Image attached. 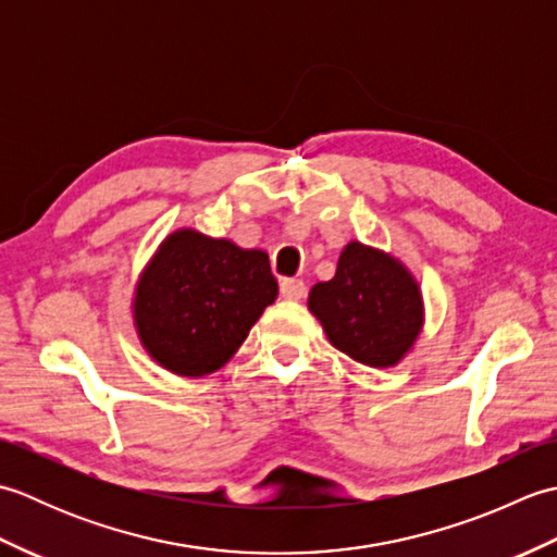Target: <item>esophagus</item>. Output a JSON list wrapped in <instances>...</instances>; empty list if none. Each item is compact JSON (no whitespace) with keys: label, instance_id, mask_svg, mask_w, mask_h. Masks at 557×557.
<instances>
[{"label":"esophagus","instance_id":"34e87169","mask_svg":"<svg viewBox=\"0 0 557 557\" xmlns=\"http://www.w3.org/2000/svg\"><path fill=\"white\" fill-rule=\"evenodd\" d=\"M280 294H282V299H287V301H299V299H304L306 285L299 277H285L280 282Z\"/></svg>","mask_w":557,"mask_h":557}]
</instances>
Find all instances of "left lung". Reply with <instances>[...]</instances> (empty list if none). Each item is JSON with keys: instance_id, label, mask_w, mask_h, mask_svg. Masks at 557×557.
<instances>
[{"instance_id": "left-lung-1", "label": "left lung", "mask_w": 557, "mask_h": 557, "mask_svg": "<svg viewBox=\"0 0 557 557\" xmlns=\"http://www.w3.org/2000/svg\"><path fill=\"white\" fill-rule=\"evenodd\" d=\"M309 309L333 347L354 361L387 369L419 337L423 306L417 282L395 258L347 244L333 280L318 282Z\"/></svg>"}]
</instances>
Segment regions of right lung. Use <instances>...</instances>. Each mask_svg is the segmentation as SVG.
I'll return each mask as SVG.
<instances>
[{
  "mask_svg": "<svg viewBox=\"0 0 557 557\" xmlns=\"http://www.w3.org/2000/svg\"><path fill=\"white\" fill-rule=\"evenodd\" d=\"M277 299L263 251L194 230L174 232L136 289V327L150 357L180 375L218 371Z\"/></svg>",
  "mask_w": 557,
  "mask_h": 557,
  "instance_id": "1",
  "label": "right lung"
}]
</instances>
